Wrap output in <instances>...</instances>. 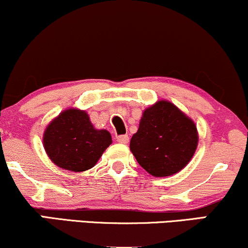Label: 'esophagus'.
I'll return each instance as SVG.
<instances>
[{
    "instance_id": "esophagus-1",
    "label": "esophagus",
    "mask_w": 248,
    "mask_h": 248,
    "mask_svg": "<svg viewBox=\"0 0 248 248\" xmlns=\"http://www.w3.org/2000/svg\"><path fill=\"white\" fill-rule=\"evenodd\" d=\"M116 141L119 143H122V144H126L129 141V137H128V135H119L116 136Z\"/></svg>"
}]
</instances>
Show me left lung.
<instances>
[{"instance_id":"left-lung-1","label":"left lung","mask_w":248,"mask_h":248,"mask_svg":"<svg viewBox=\"0 0 248 248\" xmlns=\"http://www.w3.org/2000/svg\"><path fill=\"white\" fill-rule=\"evenodd\" d=\"M194 122L170 101H158L143 112L130 150L154 177H169L188 164L198 147Z\"/></svg>"}]
</instances>
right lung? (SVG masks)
Segmentation results:
<instances>
[{
    "label": "right lung",
    "mask_w": 248,
    "mask_h": 248,
    "mask_svg": "<svg viewBox=\"0 0 248 248\" xmlns=\"http://www.w3.org/2000/svg\"><path fill=\"white\" fill-rule=\"evenodd\" d=\"M111 143V134L94 129L89 115L79 109L62 112L44 134L45 150L52 162L73 172L93 168Z\"/></svg>",
    "instance_id": "right-lung-1"
}]
</instances>
